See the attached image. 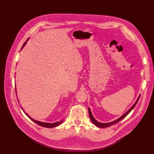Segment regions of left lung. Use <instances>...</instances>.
I'll list each match as a JSON object with an SVG mask.
<instances>
[{
    "mask_svg": "<svg viewBox=\"0 0 154 154\" xmlns=\"http://www.w3.org/2000/svg\"><path fill=\"white\" fill-rule=\"evenodd\" d=\"M140 95L138 97V99L136 100L135 103L133 104V106H132V107L130 108V109L128 110L126 113H124L122 116H121L119 118V119H116V120H114V121H112V122H108V123H101V122H98L97 120H96L95 119H94V118L93 117L92 113H91V111L90 108H89V114L90 119H91V121H92V122H93V123L94 124V125H96V126H98V127H100V128H106V127H109V126H111V125H113V124H116V123H117V122H119V121H120L121 120H122L123 119H124V118H125V117L128 115V114L130 112H131L132 110L134 109V108L135 107V106H136V104H137V103H138V100H139V99H140Z\"/></svg>",
    "mask_w": 154,
    "mask_h": 154,
    "instance_id": "1",
    "label": "left lung"
}]
</instances>
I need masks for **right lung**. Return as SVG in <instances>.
Returning a JSON list of instances; mask_svg holds the SVG:
<instances>
[{
    "label": "right lung",
    "instance_id": "1",
    "mask_svg": "<svg viewBox=\"0 0 154 154\" xmlns=\"http://www.w3.org/2000/svg\"><path fill=\"white\" fill-rule=\"evenodd\" d=\"M29 40V38L28 39V40H26V42H25V43L23 44V45H22V49L24 48V45H26V42H28V40ZM21 49V50H22ZM22 110L24 111V110L22 109ZM24 112L26 114V116H28L29 118H30V119L32 120V121H34V122H35V123H36L37 124H38V125H40V126H43V127H45V128H54V127H56V126H59L60 125V124H61L62 122H63V120H61V121H60V122H54V123H48V122H40V121H38V120H34V119H32V118H31L30 116L29 115H28V114H26V113L24 111Z\"/></svg>",
    "mask_w": 154,
    "mask_h": 154
}]
</instances>
